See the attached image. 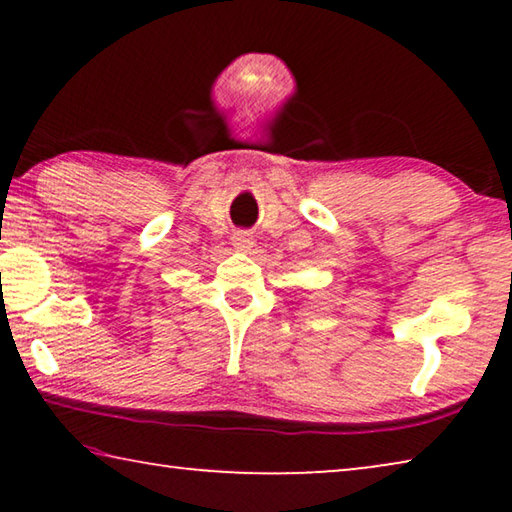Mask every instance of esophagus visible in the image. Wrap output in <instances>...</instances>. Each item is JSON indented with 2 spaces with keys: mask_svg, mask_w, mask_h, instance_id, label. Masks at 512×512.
<instances>
[{
  "mask_svg": "<svg viewBox=\"0 0 512 512\" xmlns=\"http://www.w3.org/2000/svg\"><path fill=\"white\" fill-rule=\"evenodd\" d=\"M232 246L237 250H250L255 246V239H253V232L248 230H237L235 235H232Z\"/></svg>",
  "mask_w": 512,
  "mask_h": 512,
  "instance_id": "1",
  "label": "esophagus"
}]
</instances>
